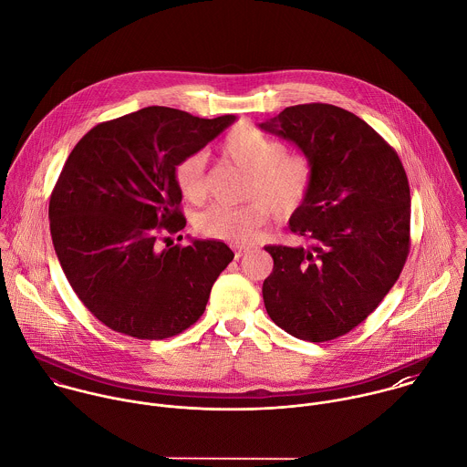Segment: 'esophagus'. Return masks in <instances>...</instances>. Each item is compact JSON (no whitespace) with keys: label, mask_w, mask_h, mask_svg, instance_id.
<instances>
[{"label":"esophagus","mask_w":467,"mask_h":467,"mask_svg":"<svg viewBox=\"0 0 467 467\" xmlns=\"http://www.w3.org/2000/svg\"><path fill=\"white\" fill-rule=\"evenodd\" d=\"M245 253H247V249H245V247H236V249H234V258H236V260H240Z\"/></svg>","instance_id":"34e87169"}]
</instances>
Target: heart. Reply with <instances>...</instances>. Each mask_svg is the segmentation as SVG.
<instances>
[{
    "instance_id": "obj_1",
    "label": "heart",
    "mask_w": 467,
    "mask_h": 467,
    "mask_svg": "<svg viewBox=\"0 0 467 467\" xmlns=\"http://www.w3.org/2000/svg\"><path fill=\"white\" fill-rule=\"evenodd\" d=\"M223 158L247 172L245 198L242 205H211L194 222L202 236L234 245L249 244L267 222L269 211L275 216L293 214L307 200L315 169L311 160L300 152H287V147L242 123L236 125L220 143ZM174 183L183 200L200 203L205 198V158L191 154L174 167Z\"/></svg>"
}]
</instances>
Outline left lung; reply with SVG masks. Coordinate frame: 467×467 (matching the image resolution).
Masks as SVG:
<instances>
[{"label": "left lung", "instance_id": "1", "mask_svg": "<svg viewBox=\"0 0 467 467\" xmlns=\"http://www.w3.org/2000/svg\"><path fill=\"white\" fill-rule=\"evenodd\" d=\"M260 129L295 143L313 163L307 200L289 229L307 247L267 245V315L289 335L327 342L364 322L399 280L410 254L411 194L395 149L357 114L306 103Z\"/></svg>", "mask_w": 467, "mask_h": 467}]
</instances>
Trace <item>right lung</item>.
<instances>
[{
	"mask_svg": "<svg viewBox=\"0 0 467 467\" xmlns=\"http://www.w3.org/2000/svg\"><path fill=\"white\" fill-rule=\"evenodd\" d=\"M234 119L145 107L92 127L68 154L48 203L52 244L78 298L112 331L163 340L203 315L234 253L220 240H158L185 227L174 167Z\"/></svg>",
	"mask_w": 467,
	"mask_h": 467,
	"instance_id": "add662e5",
	"label": "right lung"
}]
</instances>
